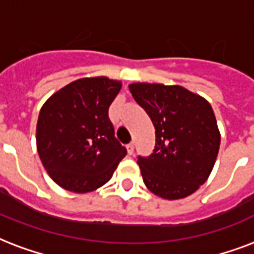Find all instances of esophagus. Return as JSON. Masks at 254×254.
<instances>
[{
    "mask_svg": "<svg viewBox=\"0 0 254 254\" xmlns=\"http://www.w3.org/2000/svg\"><path fill=\"white\" fill-rule=\"evenodd\" d=\"M127 154H133V153H134V143L133 142L127 143Z\"/></svg>",
    "mask_w": 254,
    "mask_h": 254,
    "instance_id": "esophagus-1",
    "label": "esophagus"
}]
</instances>
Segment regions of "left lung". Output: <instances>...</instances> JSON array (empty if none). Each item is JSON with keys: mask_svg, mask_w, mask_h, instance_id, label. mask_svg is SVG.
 I'll list each match as a JSON object with an SVG mask.
<instances>
[{"mask_svg": "<svg viewBox=\"0 0 254 254\" xmlns=\"http://www.w3.org/2000/svg\"><path fill=\"white\" fill-rule=\"evenodd\" d=\"M155 127V146L138 155L143 183L151 192L175 200L195 192L212 171L220 133L209 103L179 85H129Z\"/></svg>", "mask_w": 254, "mask_h": 254, "instance_id": "8db88e82", "label": "left lung"}]
</instances>
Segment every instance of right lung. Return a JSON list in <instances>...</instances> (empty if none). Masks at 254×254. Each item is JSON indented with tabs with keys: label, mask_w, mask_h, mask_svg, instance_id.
<instances>
[{
	"label": "right lung",
	"mask_w": 254,
	"mask_h": 254,
	"mask_svg": "<svg viewBox=\"0 0 254 254\" xmlns=\"http://www.w3.org/2000/svg\"><path fill=\"white\" fill-rule=\"evenodd\" d=\"M120 89V81L85 77L62 88L42 107L38 154L63 189L77 193L99 189L127 155L108 115Z\"/></svg>",
	"instance_id": "add662e5"
}]
</instances>
